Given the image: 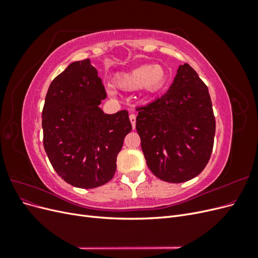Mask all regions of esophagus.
Masks as SVG:
<instances>
[{"mask_svg": "<svg viewBox=\"0 0 258 258\" xmlns=\"http://www.w3.org/2000/svg\"><path fill=\"white\" fill-rule=\"evenodd\" d=\"M136 118H137V116L135 115V114H130L129 115V119H130V121H131V124H132V128H136Z\"/></svg>", "mask_w": 258, "mask_h": 258, "instance_id": "esophagus-1", "label": "esophagus"}]
</instances>
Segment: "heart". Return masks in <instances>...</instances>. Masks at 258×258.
<instances>
[{"instance_id":"b5f03b06","label":"heart","mask_w":258,"mask_h":258,"mask_svg":"<svg viewBox=\"0 0 258 258\" xmlns=\"http://www.w3.org/2000/svg\"><path fill=\"white\" fill-rule=\"evenodd\" d=\"M166 82V70L161 66L143 64L127 73L119 74L115 79V85L121 90L131 91L144 87L148 91L159 89ZM108 92L113 95L112 89Z\"/></svg>"}]
</instances>
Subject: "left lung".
<instances>
[{
  "instance_id": "1",
  "label": "left lung",
  "mask_w": 258,
  "mask_h": 258,
  "mask_svg": "<svg viewBox=\"0 0 258 258\" xmlns=\"http://www.w3.org/2000/svg\"><path fill=\"white\" fill-rule=\"evenodd\" d=\"M137 112L142 151L156 176L183 183L202 172L213 150L215 117L207 85L188 63L179 66L165 95Z\"/></svg>"
}]
</instances>
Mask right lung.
<instances>
[{"label":"right lung","mask_w":258,"mask_h":258,"mask_svg":"<svg viewBox=\"0 0 258 258\" xmlns=\"http://www.w3.org/2000/svg\"><path fill=\"white\" fill-rule=\"evenodd\" d=\"M102 81L89 59L51 82L42 112L43 144L52 168L72 186L96 188L113 178L117 155L132 129L128 111L104 114Z\"/></svg>","instance_id":"obj_1"}]
</instances>
